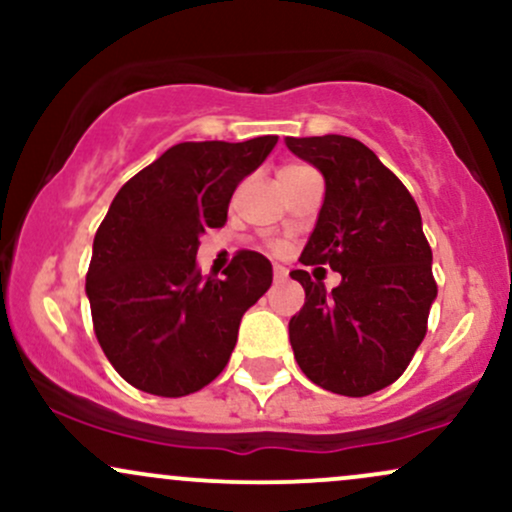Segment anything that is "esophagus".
Wrapping results in <instances>:
<instances>
[{
    "mask_svg": "<svg viewBox=\"0 0 512 512\" xmlns=\"http://www.w3.org/2000/svg\"><path fill=\"white\" fill-rule=\"evenodd\" d=\"M286 276H289V272H286V269L281 267V264H274V281H284Z\"/></svg>",
    "mask_w": 512,
    "mask_h": 512,
    "instance_id": "1",
    "label": "esophagus"
}]
</instances>
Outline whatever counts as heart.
Returning a JSON list of instances; mask_svg holds the SVG:
<instances>
[{
    "mask_svg": "<svg viewBox=\"0 0 512 512\" xmlns=\"http://www.w3.org/2000/svg\"><path fill=\"white\" fill-rule=\"evenodd\" d=\"M303 166H289V168H284V170H281V173H289V170H301Z\"/></svg>",
    "mask_w": 512,
    "mask_h": 512,
    "instance_id": "obj_1",
    "label": "heart"
}]
</instances>
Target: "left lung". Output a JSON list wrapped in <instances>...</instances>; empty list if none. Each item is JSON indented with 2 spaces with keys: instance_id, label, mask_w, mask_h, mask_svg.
Listing matches in <instances>:
<instances>
[{
  "instance_id": "8db88e82",
  "label": "left lung",
  "mask_w": 512,
  "mask_h": 512,
  "mask_svg": "<svg viewBox=\"0 0 512 512\" xmlns=\"http://www.w3.org/2000/svg\"><path fill=\"white\" fill-rule=\"evenodd\" d=\"M325 178V199L303 264H330L342 284L327 291L303 269L305 303L289 322L298 366L315 385L366 397L392 385L424 342L436 301L433 255L414 197L358 139L286 137Z\"/></svg>"
}]
</instances>
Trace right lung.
Returning <instances> with one entry per match:
<instances>
[{
  "instance_id": "add662e5",
  "label": "right lung",
  "mask_w": 512,
  "mask_h": 512,
  "mask_svg": "<svg viewBox=\"0 0 512 512\" xmlns=\"http://www.w3.org/2000/svg\"><path fill=\"white\" fill-rule=\"evenodd\" d=\"M276 142L269 134L175 144L115 195L93 238L86 296L98 344L137 390L185 397L209 385L231 358L245 310L272 286L260 252H238L221 279H204L197 250Z\"/></svg>"
}]
</instances>
